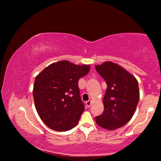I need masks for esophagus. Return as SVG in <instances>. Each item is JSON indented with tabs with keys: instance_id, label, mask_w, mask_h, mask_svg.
<instances>
[{
	"instance_id": "1",
	"label": "esophagus",
	"mask_w": 161,
	"mask_h": 161,
	"mask_svg": "<svg viewBox=\"0 0 161 161\" xmlns=\"http://www.w3.org/2000/svg\"><path fill=\"white\" fill-rule=\"evenodd\" d=\"M91 103H92L91 101H87V102H86V105L87 106V107H90V106H91Z\"/></svg>"
}]
</instances>
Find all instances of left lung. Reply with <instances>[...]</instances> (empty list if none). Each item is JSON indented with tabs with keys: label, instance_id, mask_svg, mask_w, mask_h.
I'll use <instances>...</instances> for the list:
<instances>
[{
	"label": "left lung",
	"instance_id": "8db88e82",
	"mask_svg": "<svg viewBox=\"0 0 161 161\" xmlns=\"http://www.w3.org/2000/svg\"><path fill=\"white\" fill-rule=\"evenodd\" d=\"M95 68L107 85L103 99L104 110L95 120L103 129L115 130L126 124L134 114L139 101L138 81L114 62H106Z\"/></svg>",
	"mask_w": 161,
	"mask_h": 161
}]
</instances>
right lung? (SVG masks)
<instances>
[{"label":"right lung","instance_id":"1","mask_svg":"<svg viewBox=\"0 0 161 161\" xmlns=\"http://www.w3.org/2000/svg\"><path fill=\"white\" fill-rule=\"evenodd\" d=\"M89 71V65L63 60L50 64L35 77V105L46 126L66 131L78 124L84 111L78 81Z\"/></svg>","mask_w":161,"mask_h":161}]
</instances>
